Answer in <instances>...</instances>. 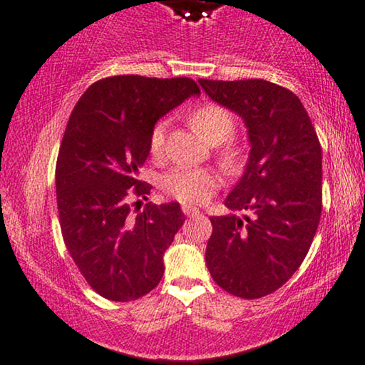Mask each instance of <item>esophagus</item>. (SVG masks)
Instances as JSON below:
<instances>
[{
	"label": "esophagus",
	"mask_w": 365,
	"mask_h": 365,
	"mask_svg": "<svg viewBox=\"0 0 365 365\" xmlns=\"http://www.w3.org/2000/svg\"><path fill=\"white\" fill-rule=\"evenodd\" d=\"M182 212H184V215H187V217L200 215V210L196 207H190V205H182Z\"/></svg>",
	"instance_id": "esophagus-1"
}]
</instances>
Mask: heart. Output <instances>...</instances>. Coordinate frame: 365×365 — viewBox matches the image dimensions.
<instances>
[{"mask_svg": "<svg viewBox=\"0 0 365 365\" xmlns=\"http://www.w3.org/2000/svg\"><path fill=\"white\" fill-rule=\"evenodd\" d=\"M190 121L196 131L210 143H220L229 138L234 131V118L229 110L215 104H205L196 107L191 113ZM165 135V123H157L150 135V152L158 155L162 152ZM235 152L227 150L222 155L225 165L235 162ZM162 187L167 195L174 196L182 203H205L213 195L217 187V175L208 169H187L178 167L165 174Z\"/></svg>", "mask_w": 365, "mask_h": 365, "instance_id": "obj_1", "label": "heart"}]
</instances>
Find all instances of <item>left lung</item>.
Listing matches in <instances>:
<instances>
[{
  "mask_svg": "<svg viewBox=\"0 0 365 365\" xmlns=\"http://www.w3.org/2000/svg\"><path fill=\"white\" fill-rule=\"evenodd\" d=\"M207 96L244 121V173L225 198L232 213L210 217L207 267L218 287L242 299L275 292L297 272L321 217L323 160L314 128L295 93L267 80H205ZM246 209L252 217H239Z\"/></svg>",
  "mask_w": 365,
  "mask_h": 365,
  "instance_id": "1",
  "label": "left lung"
}]
</instances>
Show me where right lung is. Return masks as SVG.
I'll return each mask as SVG.
<instances>
[{
	"mask_svg": "<svg viewBox=\"0 0 365 365\" xmlns=\"http://www.w3.org/2000/svg\"><path fill=\"white\" fill-rule=\"evenodd\" d=\"M200 96L191 78L109 76L85 90L66 124L56 195L64 244L102 297L135 301L164 275V252L184 224L181 205L147 203L133 215L130 196H145L138 179L157 121Z\"/></svg>",
	"mask_w": 365,
	"mask_h": 365,
	"instance_id": "add662e5",
	"label": "right lung"
}]
</instances>
